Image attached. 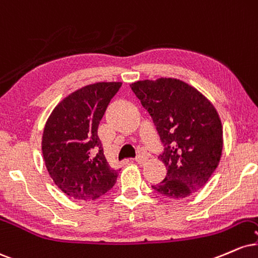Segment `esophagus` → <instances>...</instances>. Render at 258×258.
Segmentation results:
<instances>
[{"mask_svg":"<svg viewBox=\"0 0 258 258\" xmlns=\"http://www.w3.org/2000/svg\"><path fill=\"white\" fill-rule=\"evenodd\" d=\"M135 160L139 163V164H144V163H146L147 157L145 156V154H139V156H136Z\"/></svg>","mask_w":258,"mask_h":258,"instance_id":"esophagus-1","label":"esophagus"}]
</instances>
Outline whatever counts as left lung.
<instances>
[{
  "mask_svg": "<svg viewBox=\"0 0 258 258\" xmlns=\"http://www.w3.org/2000/svg\"><path fill=\"white\" fill-rule=\"evenodd\" d=\"M152 117L164 151L158 158L168 171L152 186L169 198H186L208 182L219 165L223 132L219 113L196 88L176 78L130 84Z\"/></svg>",
  "mask_w": 258,
  "mask_h": 258,
  "instance_id": "8db88e82",
  "label": "left lung"
}]
</instances>
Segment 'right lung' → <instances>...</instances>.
<instances>
[{
	"label": "right lung",
	"instance_id": "obj_1",
	"mask_svg": "<svg viewBox=\"0 0 258 258\" xmlns=\"http://www.w3.org/2000/svg\"><path fill=\"white\" fill-rule=\"evenodd\" d=\"M120 82H99L71 93L54 108L42 136L43 159L54 183L65 195L95 201L117 181L106 160L99 123Z\"/></svg>",
	"mask_w": 258,
	"mask_h": 258
}]
</instances>
